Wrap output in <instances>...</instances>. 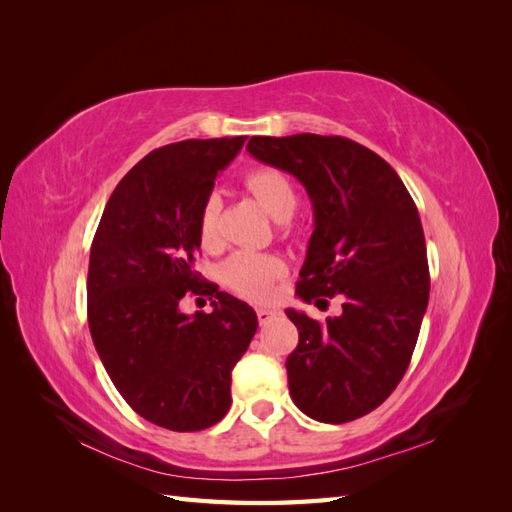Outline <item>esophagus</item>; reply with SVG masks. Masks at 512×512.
Instances as JSON below:
<instances>
[{"label":"esophagus","instance_id":"esophagus-1","mask_svg":"<svg viewBox=\"0 0 512 512\" xmlns=\"http://www.w3.org/2000/svg\"><path fill=\"white\" fill-rule=\"evenodd\" d=\"M256 316H258V322H260V324H265V322L273 320V318L277 316V312H275V309H267V307H258V309H256Z\"/></svg>","mask_w":512,"mask_h":512}]
</instances>
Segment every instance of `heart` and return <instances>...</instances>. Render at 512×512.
Here are the masks:
<instances>
[{"mask_svg":"<svg viewBox=\"0 0 512 512\" xmlns=\"http://www.w3.org/2000/svg\"><path fill=\"white\" fill-rule=\"evenodd\" d=\"M245 188L250 190L258 203L265 207L275 220H288L294 207H297V192H294L288 177L275 168H256L245 177ZM200 241L205 247H215L222 235V196L211 192L198 220ZM286 267L282 260L254 252H237L230 256L224 267L222 277L230 290L252 301H265L271 297L275 280H280Z\"/></svg>","mask_w":512,"mask_h":512,"instance_id":"1","label":"heart"}]
</instances>
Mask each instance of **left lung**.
I'll list each match as a JSON object with an SVG mask.
<instances>
[{"label":"left lung","instance_id":"8db88e82","mask_svg":"<svg viewBox=\"0 0 512 512\" xmlns=\"http://www.w3.org/2000/svg\"><path fill=\"white\" fill-rule=\"evenodd\" d=\"M247 151L297 177L314 207L299 299L342 312L324 322L286 316L299 344L286 359L290 397L320 423L376 410L404 378L429 301L421 218L378 153L344 136H252Z\"/></svg>","mask_w":512,"mask_h":512}]
</instances>
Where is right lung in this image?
<instances>
[{"label": "right lung", "mask_w": 512, "mask_h": 512, "mask_svg": "<svg viewBox=\"0 0 512 512\" xmlns=\"http://www.w3.org/2000/svg\"><path fill=\"white\" fill-rule=\"evenodd\" d=\"M247 136L181 141L138 162L108 198L89 254L87 320L115 389L145 421L200 431L230 408V371L258 329L254 309L194 269L215 177ZM209 296L211 315L180 312Z\"/></svg>", "instance_id": "1"}]
</instances>
